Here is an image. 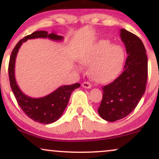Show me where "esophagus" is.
<instances>
[{
  "label": "esophagus",
  "mask_w": 159,
  "mask_h": 159,
  "mask_svg": "<svg viewBox=\"0 0 159 159\" xmlns=\"http://www.w3.org/2000/svg\"><path fill=\"white\" fill-rule=\"evenodd\" d=\"M81 86L84 87V88H87V89H90V88H91V87H92L91 84L90 83V82H88V81L83 82V83H82Z\"/></svg>",
  "instance_id": "esophagus-1"
}]
</instances>
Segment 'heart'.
I'll return each instance as SVG.
<instances>
[{
  "label": "heart",
  "mask_w": 159,
  "mask_h": 159,
  "mask_svg": "<svg viewBox=\"0 0 159 159\" xmlns=\"http://www.w3.org/2000/svg\"><path fill=\"white\" fill-rule=\"evenodd\" d=\"M125 61V52L120 45H111L101 40L93 45L80 57L84 65H90L89 74L97 82H107L116 78Z\"/></svg>",
  "instance_id": "obj_1"
}]
</instances>
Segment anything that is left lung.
Listing matches in <instances>:
<instances>
[{
    "instance_id": "8db88e82",
    "label": "left lung",
    "mask_w": 159,
    "mask_h": 159,
    "mask_svg": "<svg viewBox=\"0 0 159 159\" xmlns=\"http://www.w3.org/2000/svg\"><path fill=\"white\" fill-rule=\"evenodd\" d=\"M120 31L128 53L123 72L102 87V99L98 108L100 116L109 122L123 119L132 112L144 94L148 77V60L142 41L125 29Z\"/></svg>"
}]
</instances>
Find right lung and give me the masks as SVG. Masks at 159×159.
Returning <instances> with one entry per match:
<instances>
[{
  "label": "right lung",
  "instance_id": "right-lung-1",
  "mask_svg": "<svg viewBox=\"0 0 159 159\" xmlns=\"http://www.w3.org/2000/svg\"><path fill=\"white\" fill-rule=\"evenodd\" d=\"M39 37H48L49 39L54 40H61L63 39L61 36L56 35L54 34H48L47 31L40 30L34 32L30 35H27L24 39L20 40L11 54L8 67L9 78L10 87L16 98V101L25 114L35 122L49 124L57 121L61 117L68 105L71 93L75 89L80 87V84L76 83L71 85L62 86L48 96L39 98H30L21 92L16 84L14 75L16 54L23 42H25L28 39Z\"/></svg>",
  "mask_w": 159,
  "mask_h": 159
}]
</instances>
